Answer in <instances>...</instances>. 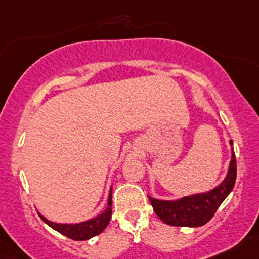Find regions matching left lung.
I'll return each instance as SVG.
<instances>
[{
	"mask_svg": "<svg viewBox=\"0 0 259 259\" xmlns=\"http://www.w3.org/2000/svg\"><path fill=\"white\" fill-rule=\"evenodd\" d=\"M231 145V161L225 180L214 189L206 193L189 195L178 200H158L149 197L156 215L167 225L199 227L205 225L214 217L219 206L231 193L235 186L237 167L236 157Z\"/></svg>",
	"mask_w": 259,
	"mask_h": 259,
	"instance_id": "1",
	"label": "left lung"
}]
</instances>
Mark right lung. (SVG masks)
<instances>
[{
	"mask_svg": "<svg viewBox=\"0 0 259 259\" xmlns=\"http://www.w3.org/2000/svg\"><path fill=\"white\" fill-rule=\"evenodd\" d=\"M39 214V212H38ZM39 217L45 224H48L54 230L60 232L66 237L71 238L75 241H84L90 240L91 237H95L101 234L104 229L109 224L110 218H112V188H110V194L108 198V206L103 212L98 215V217L90 219V220L83 221L79 224H58L49 221L45 219L42 215L39 214Z\"/></svg>",
	"mask_w": 259,
	"mask_h": 259,
	"instance_id": "add662e5",
	"label": "right lung"
}]
</instances>
